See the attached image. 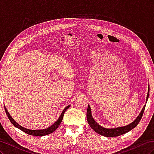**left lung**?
<instances>
[{"mask_svg":"<svg viewBox=\"0 0 154 154\" xmlns=\"http://www.w3.org/2000/svg\"><path fill=\"white\" fill-rule=\"evenodd\" d=\"M149 93H150V86H148V94L146 96V103H147V100L149 97ZM146 105L143 106V108L141 110V112L139 114V115L137 116V118L135 119L132 123L130 124L125 126V127H117L114 128H106L103 127H101L96 122V121L93 119L92 114H91V109L89 105H88V108L87 111V119L88 125H90V127L92 128L93 130L99 134L101 136H103L107 137H116L123 135L125 133H127L130 130L134 128L136 126L138 125V123L140 122V120L142 118V116L143 115L144 109H145Z\"/></svg>","mask_w":154,"mask_h":154,"instance_id":"8db88e82","label":"left lung"}]
</instances>
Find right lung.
<instances>
[{
    "label": "right lung",
    "instance_id": "add662e5",
    "mask_svg": "<svg viewBox=\"0 0 154 154\" xmlns=\"http://www.w3.org/2000/svg\"><path fill=\"white\" fill-rule=\"evenodd\" d=\"M71 105H68L67 106L66 108H65L63 110V112H62L61 115H60V116L59 117V118L58 119V120L53 125H51V127H49V128H45V129H43V130H29V129H27V128H26L24 127H22V126H20V125H18L15 120H14L11 116H10V114H9L8 110L6 109V106H4V109H5V111H6V113L8 116V117L9 118V119H10V121L11 122V123L15 126V127H17L18 128H19L20 130H21L22 131L24 132L25 133L27 134H29L31 135V136H46V135H48L49 134H51L52 132H53L54 131H55L57 129V128L59 127L60 123H62V119H63V115H64V113L65 112H66L69 108V106Z\"/></svg>",
    "mask_w": 154,
    "mask_h": 154
}]
</instances>
